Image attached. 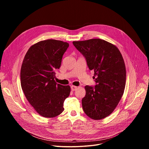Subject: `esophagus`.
<instances>
[{"mask_svg":"<svg viewBox=\"0 0 149 149\" xmlns=\"http://www.w3.org/2000/svg\"><path fill=\"white\" fill-rule=\"evenodd\" d=\"M71 90H72V91H75V90H77V87L74 86H72L71 87Z\"/></svg>","mask_w":149,"mask_h":149,"instance_id":"1","label":"esophagus"}]
</instances>
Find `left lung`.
Wrapping results in <instances>:
<instances>
[{
  "label": "left lung",
  "instance_id": "1",
  "mask_svg": "<svg viewBox=\"0 0 149 149\" xmlns=\"http://www.w3.org/2000/svg\"><path fill=\"white\" fill-rule=\"evenodd\" d=\"M72 43L86 58L89 69L94 71L97 84L94 88L85 87L83 110L93 120L103 119L114 111L124 93L126 70L123 56L116 46L101 39Z\"/></svg>",
  "mask_w": 149,
  "mask_h": 149
}]
</instances>
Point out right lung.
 <instances>
[{
	"label": "right lung",
	"mask_w": 149,
	"mask_h": 149,
	"mask_svg": "<svg viewBox=\"0 0 149 149\" xmlns=\"http://www.w3.org/2000/svg\"><path fill=\"white\" fill-rule=\"evenodd\" d=\"M67 42L55 39L41 40L27 51L20 70V83L24 94L41 116L53 118L62 113L63 102L70 95V86L57 84L55 71L61 65Z\"/></svg>",
	"instance_id": "obj_1"
}]
</instances>
